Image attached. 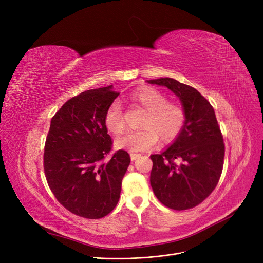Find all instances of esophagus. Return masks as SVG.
Wrapping results in <instances>:
<instances>
[{"mask_svg": "<svg viewBox=\"0 0 263 263\" xmlns=\"http://www.w3.org/2000/svg\"><path fill=\"white\" fill-rule=\"evenodd\" d=\"M141 157L140 154H130V158H131V161H135L136 159H139Z\"/></svg>", "mask_w": 263, "mask_h": 263, "instance_id": "1", "label": "esophagus"}]
</instances>
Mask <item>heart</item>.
Wrapping results in <instances>:
<instances>
[{
  "mask_svg": "<svg viewBox=\"0 0 263 263\" xmlns=\"http://www.w3.org/2000/svg\"><path fill=\"white\" fill-rule=\"evenodd\" d=\"M131 101L145 110L140 130H131L116 140L118 148L129 149L132 153H142L153 148L159 137L165 143L174 141L182 131L186 113L184 107L177 102H170L167 96L149 86L141 87L130 97ZM106 128L114 134L124 130L123 115L120 104H110L104 116Z\"/></svg>",
  "mask_w": 263,
  "mask_h": 263,
  "instance_id": "heart-1",
  "label": "heart"
}]
</instances>
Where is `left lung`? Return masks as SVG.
<instances>
[{
	"instance_id": "obj_1",
	"label": "left lung",
	"mask_w": 263,
	"mask_h": 263,
	"mask_svg": "<svg viewBox=\"0 0 263 263\" xmlns=\"http://www.w3.org/2000/svg\"><path fill=\"white\" fill-rule=\"evenodd\" d=\"M171 89L185 109V124L174 143L151 155L150 184L167 208L186 210L208 197L222 175L225 145L214 109L201 93L172 78L147 80Z\"/></svg>"
}]
</instances>
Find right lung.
Masks as SVG:
<instances>
[{"instance_id": "1", "label": "right lung", "mask_w": 263, "mask_h": 263, "mask_svg": "<svg viewBox=\"0 0 263 263\" xmlns=\"http://www.w3.org/2000/svg\"><path fill=\"white\" fill-rule=\"evenodd\" d=\"M119 92L113 86L90 89L69 99L51 119L44 170L55 198L71 213L101 218L116 206L130 164L122 149H112L104 116Z\"/></svg>"}]
</instances>
